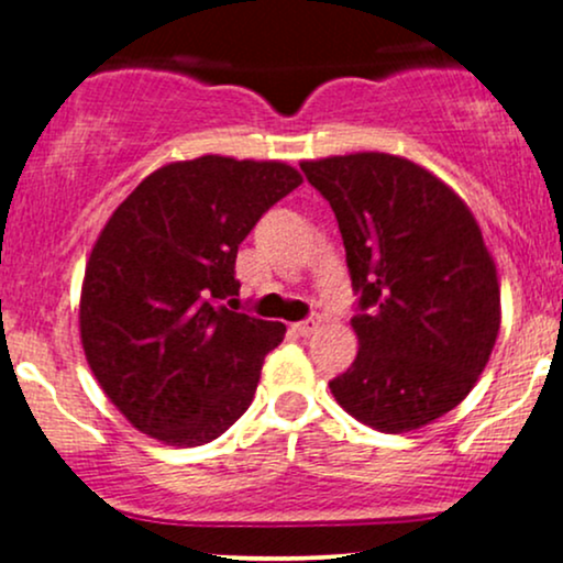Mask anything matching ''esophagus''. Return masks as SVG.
<instances>
[{
    "instance_id": "1",
    "label": "esophagus",
    "mask_w": 563,
    "mask_h": 563,
    "mask_svg": "<svg viewBox=\"0 0 563 563\" xmlns=\"http://www.w3.org/2000/svg\"><path fill=\"white\" fill-rule=\"evenodd\" d=\"M294 333L296 335H303V339H307V335H312L314 331H318L320 328V320L318 318H309V320H301V322H294Z\"/></svg>"
}]
</instances>
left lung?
<instances>
[{"mask_svg": "<svg viewBox=\"0 0 563 563\" xmlns=\"http://www.w3.org/2000/svg\"><path fill=\"white\" fill-rule=\"evenodd\" d=\"M344 238L360 352L331 380L352 418L402 434L461 405L500 331V283L466 200L391 153L301 161Z\"/></svg>", "mask_w": 563, "mask_h": 563, "instance_id": "1", "label": "left lung"}]
</instances>
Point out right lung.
Listing matches in <instances>:
<instances>
[{
    "label": "right lung",
    "mask_w": 563,
    "mask_h": 563,
    "mask_svg": "<svg viewBox=\"0 0 563 563\" xmlns=\"http://www.w3.org/2000/svg\"><path fill=\"white\" fill-rule=\"evenodd\" d=\"M301 185L283 161H172L129 192L84 269L79 331L106 397L142 434L198 448L249 410L283 322L232 312L238 245Z\"/></svg>",
    "instance_id": "add662e5"
}]
</instances>
